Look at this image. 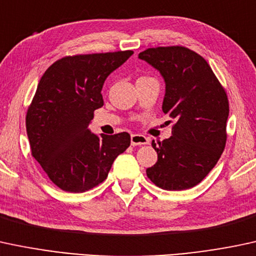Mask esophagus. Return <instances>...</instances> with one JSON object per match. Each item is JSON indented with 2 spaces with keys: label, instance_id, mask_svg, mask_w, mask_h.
Wrapping results in <instances>:
<instances>
[{
  "label": "esophagus",
  "instance_id": "esophagus-1",
  "mask_svg": "<svg viewBox=\"0 0 256 256\" xmlns=\"http://www.w3.org/2000/svg\"><path fill=\"white\" fill-rule=\"evenodd\" d=\"M130 144L133 146L146 145V144H148V138L142 136V134H133V136H130Z\"/></svg>",
  "mask_w": 256,
  "mask_h": 256
}]
</instances>
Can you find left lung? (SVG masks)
Returning <instances> with one entry per match:
<instances>
[{
    "label": "left lung",
    "mask_w": 256,
    "mask_h": 256,
    "mask_svg": "<svg viewBox=\"0 0 256 256\" xmlns=\"http://www.w3.org/2000/svg\"><path fill=\"white\" fill-rule=\"evenodd\" d=\"M139 59L164 80L162 110L175 120L170 138L152 142L158 160L146 174L163 190H188L204 179L225 148L228 96L208 62L188 48H148Z\"/></svg>",
    "instance_id": "8db88e82"
}]
</instances>
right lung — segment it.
<instances>
[{
  "label": "right lung",
  "instance_id": "obj_1",
  "mask_svg": "<svg viewBox=\"0 0 256 256\" xmlns=\"http://www.w3.org/2000/svg\"><path fill=\"white\" fill-rule=\"evenodd\" d=\"M133 52L66 56L40 80L26 114L31 154L62 190L84 192L108 178L114 160L130 145L126 132L96 136L90 123L104 105L105 80Z\"/></svg>",
  "mask_w": 256,
  "mask_h": 256
}]
</instances>
